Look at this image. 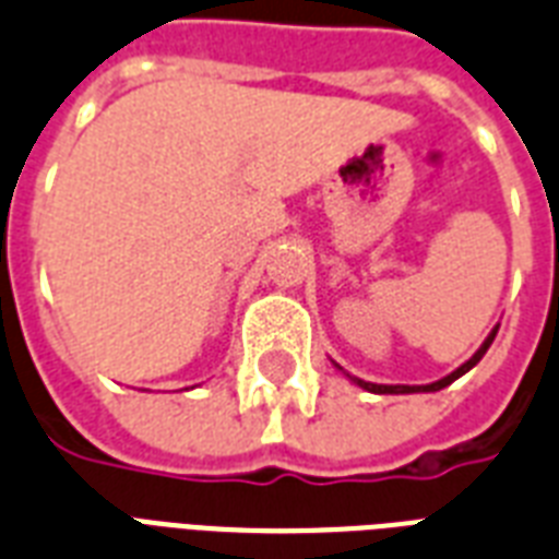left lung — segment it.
I'll list each match as a JSON object with an SVG mask.
<instances>
[{"label":"left lung","instance_id":"left-lung-1","mask_svg":"<svg viewBox=\"0 0 559 559\" xmlns=\"http://www.w3.org/2000/svg\"><path fill=\"white\" fill-rule=\"evenodd\" d=\"M496 334H498V325L492 328V331H489L487 340L480 343L478 352L468 357L466 364L460 366V369H454V372H451V374H445V378H440V381L425 383V386H407V383H372V381H360V378H355V374H348V372L346 374H348V378H352V381L357 383V386H364V390H369V393H378V395H383V393H390V395H399V393H437V390H442V386H449V383L457 381L460 374H466L468 369H472V366H478L480 357L487 355V348L492 346V340H496ZM336 369H343V366H336Z\"/></svg>","mask_w":559,"mask_h":559}]
</instances>
